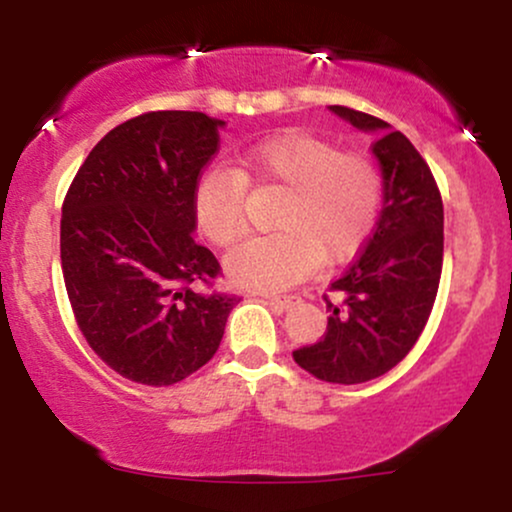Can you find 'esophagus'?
I'll use <instances>...</instances> for the list:
<instances>
[{
	"mask_svg": "<svg viewBox=\"0 0 512 512\" xmlns=\"http://www.w3.org/2000/svg\"><path fill=\"white\" fill-rule=\"evenodd\" d=\"M264 301L272 305L274 310H279V313H284V310H289L293 303L298 301V296H274V293H264Z\"/></svg>",
	"mask_w": 512,
	"mask_h": 512,
	"instance_id": "1",
	"label": "esophagus"
}]
</instances>
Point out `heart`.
Returning <instances> with one entry per match:
<instances>
[{
    "instance_id": "1",
    "label": "heart",
    "mask_w": 512,
    "mask_h": 512,
    "mask_svg": "<svg viewBox=\"0 0 512 512\" xmlns=\"http://www.w3.org/2000/svg\"><path fill=\"white\" fill-rule=\"evenodd\" d=\"M245 182L284 187L276 233L240 243L226 255L228 279L243 289L279 291L320 267L342 262L366 243L378 219L383 180L358 154L303 132H286L238 156V173L209 170L192 195L204 238L231 245L245 228Z\"/></svg>"
}]
</instances>
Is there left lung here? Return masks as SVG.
<instances>
[{
  "mask_svg": "<svg viewBox=\"0 0 512 512\" xmlns=\"http://www.w3.org/2000/svg\"><path fill=\"white\" fill-rule=\"evenodd\" d=\"M330 110L375 134L370 149L383 173V209L361 255L332 281L337 296H325V337L293 358L317 380L358 385L395 368L424 332L443 269V199L402 132L344 105Z\"/></svg>",
  "mask_w": 512,
  "mask_h": 512,
  "instance_id": "obj_1",
  "label": "left lung"
}]
</instances>
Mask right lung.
I'll list each match as a JSON object with an SVG mask.
<instances>
[{
  "label": "right lung",
  "instance_id": "add662e5",
  "mask_svg": "<svg viewBox=\"0 0 512 512\" xmlns=\"http://www.w3.org/2000/svg\"><path fill=\"white\" fill-rule=\"evenodd\" d=\"M223 120L156 110L93 146L62 204L64 286L88 346L122 378L175 385L219 349L236 296L199 293L219 274L195 243L192 195Z\"/></svg>",
  "mask_w": 512,
  "mask_h": 512
}]
</instances>
